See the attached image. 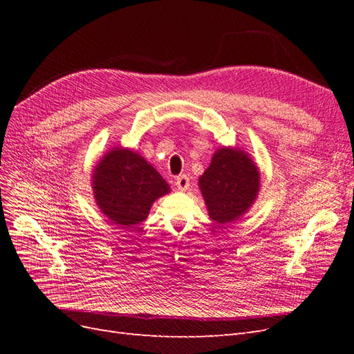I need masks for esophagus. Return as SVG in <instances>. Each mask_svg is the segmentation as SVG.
I'll use <instances>...</instances> for the list:
<instances>
[{
  "label": "esophagus",
  "instance_id": "1",
  "mask_svg": "<svg viewBox=\"0 0 354 354\" xmlns=\"http://www.w3.org/2000/svg\"><path fill=\"white\" fill-rule=\"evenodd\" d=\"M176 186H177V189L181 190V192L187 190V189H189V177L185 176V174L178 176V177L176 178Z\"/></svg>",
  "mask_w": 354,
  "mask_h": 354
}]
</instances>
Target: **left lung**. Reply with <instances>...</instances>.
Wrapping results in <instances>:
<instances>
[{
  "mask_svg": "<svg viewBox=\"0 0 354 354\" xmlns=\"http://www.w3.org/2000/svg\"><path fill=\"white\" fill-rule=\"evenodd\" d=\"M199 187L209 217L217 224H227L242 217L257 199L260 171L239 147H221L199 177Z\"/></svg>",
  "mask_w": 354,
  "mask_h": 354,
  "instance_id": "8db88e82",
  "label": "left lung"
}]
</instances>
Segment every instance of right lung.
<instances>
[{
    "label": "right lung",
    "mask_w": 354,
    "mask_h": 354,
    "mask_svg": "<svg viewBox=\"0 0 354 354\" xmlns=\"http://www.w3.org/2000/svg\"><path fill=\"white\" fill-rule=\"evenodd\" d=\"M93 192L106 217L121 227H133L146 220L158 198L169 194V186L143 156L113 147L94 168Z\"/></svg>",
    "instance_id": "obj_1"
}]
</instances>
